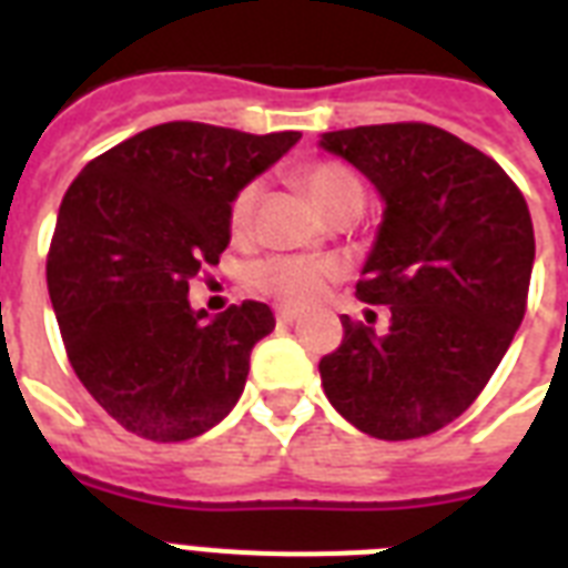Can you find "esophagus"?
I'll list each match as a JSON object with an SVG mask.
<instances>
[{
	"label": "esophagus",
	"mask_w": 568,
	"mask_h": 568,
	"mask_svg": "<svg viewBox=\"0 0 568 568\" xmlns=\"http://www.w3.org/2000/svg\"><path fill=\"white\" fill-rule=\"evenodd\" d=\"M294 321H297V310H292V306H280V310H276V324H294Z\"/></svg>",
	"instance_id": "esophagus-1"
}]
</instances>
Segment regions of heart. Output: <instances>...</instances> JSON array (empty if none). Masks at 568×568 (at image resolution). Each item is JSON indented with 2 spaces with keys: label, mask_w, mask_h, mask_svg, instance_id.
Returning <instances> with one entry per match:
<instances>
[{
  "label": "heart",
  "mask_w": 568,
  "mask_h": 568,
  "mask_svg": "<svg viewBox=\"0 0 568 568\" xmlns=\"http://www.w3.org/2000/svg\"><path fill=\"white\" fill-rule=\"evenodd\" d=\"M297 180L321 212L327 214L345 200L363 196V182L356 180L354 171L336 162H312L297 171ZM258 203V182H247L235 191L230 200V232L235 239L247 235L253 226V214ZM338 276V265L329 258L292 256V253H276V256L258 258L250 267V285L265 297L285 303V306H306L318 301L329 280Z\"/></svg>",
  "instance_id": "b5f03b06"
}]
</instances>
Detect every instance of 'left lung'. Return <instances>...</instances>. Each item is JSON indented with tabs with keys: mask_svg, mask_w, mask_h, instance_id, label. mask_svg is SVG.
Listing matches in <instances>:
<instances>
[{
	"mask_svg": "<svg viewBox=\"0 0 568 568\" xmlns=\"http://www.w3.org/2000/svg\"><path fill=\"white\" fill-rule=\"evenodd\" d=\"M321 146L386 200L356 297L392 312L383 336L345 315L321 386L374 439H422L475 404L525 318L528 203L495 159L430 123L342 129Z\"/></svg>",
	"mask_w": 568,
	"mask_h": 568,
	"instance_id": "left-lung-1",
	"label": "left lung"
}]
</instances>
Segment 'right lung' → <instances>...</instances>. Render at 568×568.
<instances>
[{"mask_svg": "<svg viewBox=\"0 0 568 568\" xmlns=\"http://www.w3.org/2000/svg\"><path fill=\"white\" fill-rule=\"evenodd\" d=\"M297 138L173 120L97 155L67 189L47 253L49 301L75 377L141 439H194L239 404L274 315L244 301L205 321L189 283L230 244L235 191Z\"/></svg>", "mask_w": 568, "mask_h": 568, "instance_id": "obj_1", "label": "right lung"}]
</instances>
